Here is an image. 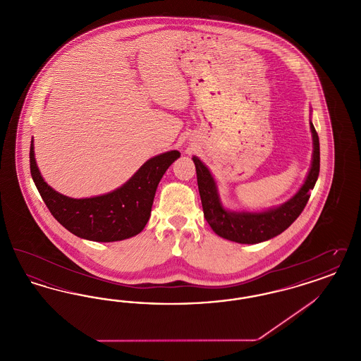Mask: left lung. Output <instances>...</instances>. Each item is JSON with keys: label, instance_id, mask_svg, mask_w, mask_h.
Instances as JSON below:
<instances>
[{"label": "left lung", "instance_id": "obj_1", "mask_svg": "<svg viewBox=\"0 0 361 361\" xmlns=\"http://www.w3.org/2000/svg\"><path fill=\"white\" fill-rule=\"evenodd\" d=\"M312 135V158L305 183L290 200L264 211H233L222 204L216 181L206 165L193 157L197 174V185L207 222L215 234L224 240L255 245L281 234L302 214L307 204L310 192L319 174V137L310 121Z\"/></svg>", "mask_w": 361, "mask_h": 361}]
</instances>
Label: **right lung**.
Wrapping results in <instances>:
<instances>
[{
  "mask_svg": "<svg viewBox=\"0 0 361 361\" xmlns=\"http://www.w3.org/2000/svg\"><path fill=\"white\" fill-rule=\"evenodd\" d=\"M180 157L171 150L147 159L121 187L100 196L74 199L51 188L36 165L34 137L30 149V166L35 185L52 216L74 235L94 242H115L139 234L147 224L155 190Z\"/></svg>",
  "mask_w": 361,
  "mask_h": 361,
  "instance_id": "1",
  "label": "right lung"
}]
</instances>
